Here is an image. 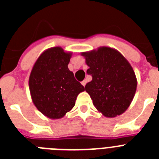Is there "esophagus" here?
<instances>
[{"mask_svg":"<svg viewBox=\"0 0 159 159\" xmlns=\"http://www.w3.org/2000/svg\"><path fill=\"white\" fill-rule=\"evenodd\" d=\"M81 84H82L83 86L85 87V85H86V84H87V80H83L82 82H81Z\"/></svg>","mask_w":159,"mask_h":159,"instance_id":"esophagus-1","label":"esophagus"}]
</instances>
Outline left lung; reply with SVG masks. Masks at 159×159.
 <instances>
[{"label": "left lung", "mask_w": 159, "mask_h": 159, "mask_svg": "<svg viewBox=\"0 0 159 159\" xmlns=\"http://www.w3.org/2000/svg\"><path fill=\"white\" fill-rule=\"evenodd\" d=\"M92 80L85 86L94 106L105 117L124 113L135 95L137 79L133 67L118 50L102 46L81 52Z\"/></svg>", "instance_id": "1"}]
</instances>
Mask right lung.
<instances>
[{
  "label": "right lung",
  "instance_id": "add662e5",
  "mask_svg": "<svg viewBox=\"0 0 159 159\" xmlns=\"http://www.w3.org/2000/svg\"><path fill=\"white\" fill-rule=\"evenodd\" d=\"M71 56L72 52L61 47L50 48L40 55L31 71L29 86L32 102L48 119L64 117L85 90L68 69Z\"/></svg>",
  "mask_w": 159,
  "mask_h": 159
}]
</instances>
